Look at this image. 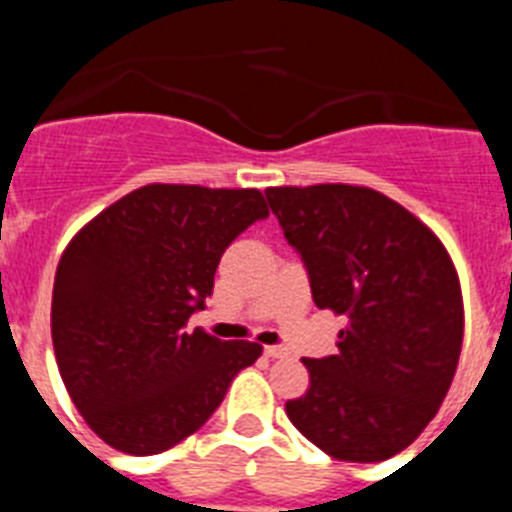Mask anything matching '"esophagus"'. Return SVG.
<instances>
[{"mask_svg": "<svg viewBox=\"0 0 512 512\" xmlns=\"http://www.w3.org/2000/svg\"><path fill=\"white\" fill-rule=\"evenodd\" d=\"M265 357L280 359V357H288V352H285L283 347H265Z\"/></svg>", "mask_w": 512, "mask_h": 512, "instance_id": "obj_1", "label": "esophagus"}]
</instances>
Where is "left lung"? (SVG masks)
Segmentation results:
<instances>
[{"mask_svg":"<svg viewBox=\"0 0 512 512\" xmlns=\"http://www.w3.org/2000/svg\"><path fill=\"white\" fill-rule=\"evenodd\" d=\"M311 280L313 303L342 316L339 352L306 359L290 423L339 462H382L418 439L457 372L459 275L426 224L385 193L347 183L265 191Z\"/></svg>","mask_w":512,"mask_h":512,"instance_id":"8db88e82","label":"left lung"}]
</instances>
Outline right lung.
I'll return each mask as SVG.
<instances>
[{
	"label": "right lung",
	"instance_id": "right-lung-1",
	"mask_svg": "<svg viewBox=\"0 0 512 512\" xmlns=\"http://www.w3.org/2000/svg\"><path fill=\"white\" fill-rule=\"evenodd\" d=\"M267 206L257 188L150 183L114 201L68 242L50 331L63 385L112 449L150 457L199 431L257 342L186 331L216 265Z\"/></svg>",
	"mask_w": 512,
	"mask_h": 512
}]
</instances>
